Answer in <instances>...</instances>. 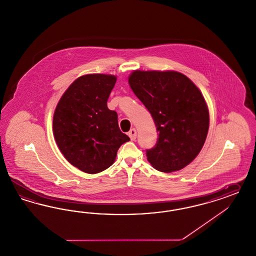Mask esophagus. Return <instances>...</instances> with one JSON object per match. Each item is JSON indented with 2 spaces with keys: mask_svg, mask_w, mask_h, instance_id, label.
I'll return each mask as SVG.
<instances>
[{
  "mask_svg": "<svg viewBox=\"0 0 256 256\" xmlns=\"http://www.w3.org/2000/svg\"><path fill=\"white\" fill-rule=\"evenodd\" d=\"M128 136H130L131 140H136V130L134 128H132L128 132Z\"/></svg>",
  "mask_w": 256,
  "mask_h": 256,
  "instance_id": "obj_1",
  "label": "esophagus"
}]
</instances>
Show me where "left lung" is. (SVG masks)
Masks as SVG:
<instances>
[{"label":"left lung","mask_w":256,"mask_h":256,"mask_svg":"<svg viewBox=\"0 0 256 256\" xmlns=\"http://www.w3.org/2000/svg\"><path fill=\"white\" fill-rule=\"evenodd\" d=\"M129 84L154 122L158 140L146 150L160 172L181 170L201 151L208 130V106L196 86L176 71L136 70Z\"/></svg>","instance_id":"1"}]
</instances>
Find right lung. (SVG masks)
Segmentation results:
<instances>
[{
    "mask_svg": "<svg viewBox=\"0 0 256 256\" xmlns=\"http://www.w3.org/2000/svg\"><path fill=\"white\" fill-rule=\"evenodd\" d=\"M116 76L88 74L78 78L58 102L53 132L69 163L87 174L109 168L118 148L130 138L120 131L116 112L107 100Z\"/></svg>",
    "mask_w": 256,
    "mask_h": 256,
    "instance_id": "obj_1",
    "label": "right lung"
}]
</instances>
